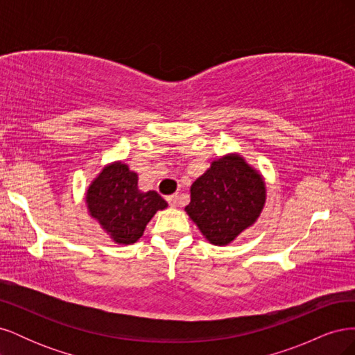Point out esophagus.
Masks as SVG:
<instances>
[{
  "mask_svg": "<svg viewBox=\"0 0 355 355\" xmlns=\"http://www.w3.org/2000/svg\"><path fill=\"white\" fill-rule=\"evenodd\" d=\"M167 201L171 207H176L178 202H179V196L178 194H173V196H168L167 197Z\"/></svg>",
  "mask_w": 355,
  "mask_h": 355,
  "instance_id": "34e87169",
  "label": "esophagus"
}]
</instances>
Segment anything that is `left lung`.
<instances>
[{
	"mask_svg": "<svg viewBox=\"0 0 355 355\" xmlns=\"http://www.w3.org/2000/svg\"><path fill=\"white\" fill-rule=\"evenodd\" d=\"M185 211L202 237L214 245H228L259 219L266 201L262 173L239 153L213 159L191 185Z\"/></svg>",
	"mask_w": 355,
	"mask_h": 355,
	"instance_id": "1",
	"label": "left lung"
}]
</instances>
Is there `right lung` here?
<instances>
[{
	"instance_id": "obj_1",
	"label": "right lung",
	"mask_w": 355,
	"mask_h": 355,
	"mask_svg": "<svg viewBox=\"0 0 355 355\" xmlns=\"http://www.w3.org/2000/svg\"><path fill=\"white\" fill-rule=\"evenodd\" d=\"M84 200L90 218L115 244L123 245L136 243L154 214L167 209L158 192L137 188V173L124 161L106 164L90 182Z\"/></svg>"
}]
</instances>
